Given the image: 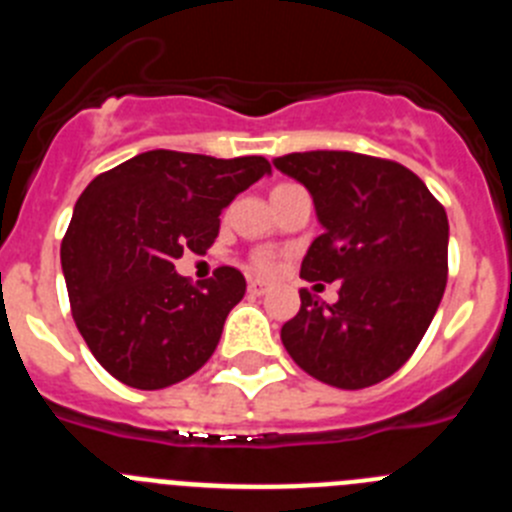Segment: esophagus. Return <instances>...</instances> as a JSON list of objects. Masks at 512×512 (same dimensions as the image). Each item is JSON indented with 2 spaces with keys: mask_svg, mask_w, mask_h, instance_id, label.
Wrapping results in <instances>:
<instances>
[{
  "mask_svg": "<svg viewBox=\"0 0 512 512\" xmlns=\"http://www.w3.org/2000/svg\"><path fill=\"white\" fill-rule=\"evenodd\" d=\"M266 289H269V284L261 282V279H253V282H248V292H251V295H264Z\"/></svg>",
  "mask_w": 512,
  "mask_h": 512,
  "instance_id": "1",
  "label": "esophagus"
}]
</instances>
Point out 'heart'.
Returning <instances> with one entry per match:
<instances>
[{
	"label": "heart",
	"instance_id": "obj_1",
	"mask_svg": "<svg viewBox=\"0 0 512 512\" xmlns=\"http://www.w3.org/2000/svg\"><path fill=\"white\" fill-rule=\"evenodd\" d=\"M253 266L259 271H264V274H269V271L274 269V256H271V253H256V256H253Z\"/></svg>",
	"mask_w": 512,
	"mask_h": 512
}]
</instances>
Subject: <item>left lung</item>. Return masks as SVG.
I'll return each mask as SVG.
<instances>
[{"mask_svg": "<svg viewBox=\"0 0 512 512\" xmlns=\"http://www.w3.org/2000/svg\"><path fill=\"white\" fill-rule=\"evenodd\" d=\"M274 166L305 184L323 225L300 277L341 284L336 305L300 289V312L282 325L284 348L330 387H372L413 356L441 305L446 210L413 171L387 158L307 151Z\"/></svg>", "mask_w": 512, "mask_h": 512, "instance_id": "left-lung-1", "label": "left lung"}]
</instances>
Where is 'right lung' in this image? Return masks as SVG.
<instances>
[{"label":"right lung","mask_w":512,"mask_h":512,"mask_svg":"<svg viewBox=\"0 0 512 512\" xmlns=\"http://www.w3.org/2000/svg\"><path fill=\"white\" fill-rule=\"evenodd\" d=\"M271 174L264 156L146 151L104 171L76 200L61 243L71 312L94 359L135 390H164L215 354L246 295L233 266L192 284L184 251L205 253L235 194Z\"/></svg>","instance_id":"obj_1"}]
</instances>
